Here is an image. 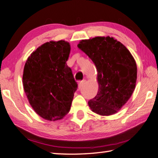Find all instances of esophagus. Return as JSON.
<instances>
[{
  "label": "esophagus",
  "instance_id": "1",
  "mask_svg": "<svg viewBox=\"0 0 158 158\" xmlns=\"http://www.w3.org/2000/svg\"><path fill=\"white\" fill-rule=\"evenodd\" d=\"M85 81H85V80H82V81L79 82V86H78L79 89H80L82 86H83V85L85 84Z\"/></svg>",
  "mask_w": 158,
  "mask_h": 158
}]
</instances>
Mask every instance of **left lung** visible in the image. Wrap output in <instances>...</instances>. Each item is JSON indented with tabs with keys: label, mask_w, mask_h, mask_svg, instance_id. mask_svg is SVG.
<instances>
[{
	"label": "left lung",
	"mask_w": 158,
	"mask_h": 158,
	"mask_svg": "<svg viewBox=\"0 0 158 158\" xmlns=\"http://www.w3.org/2000/svg\"><path fill=\"white\" fill-rule=\"evenodd\" d=\"M78 48L96 67L99 89L88 104L102 116L117 112L133 94L137 78L136 64L131 52L112 37L81 40Z\"/></svg>",
	"instance_id": "obj_1"
}]
</instances>
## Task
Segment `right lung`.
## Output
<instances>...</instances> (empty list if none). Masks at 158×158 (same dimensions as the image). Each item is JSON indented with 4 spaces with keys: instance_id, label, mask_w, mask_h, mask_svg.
<instances>
[{
    "instance_id": "right-lung-1",
    "label": "right lung",
    "mask_w": 158,
    "mask_h": 158,
    "mask_svg": "<svg viewBox=\"0 0 158 158\" xmlns=\"http://www.w3.org/2000/svg\"><path fill=\"white\" fill-rule=\"evenodd\" d=\"M70 49L68 42L62 40L47 42L32 52L25 63L24 92L34 111L45 119H61L70 110L78 86L67 65Z\"/></svg>"
}]
</instances>
